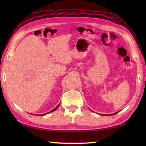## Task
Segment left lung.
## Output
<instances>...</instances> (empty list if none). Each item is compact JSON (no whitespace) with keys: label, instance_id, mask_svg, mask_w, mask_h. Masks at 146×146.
<instances>
[{"label":"left lung","instance_id":"1","mask_svg":"<svg viewBox=\"0 0 146 146\" xmlns=\"http://www.w3.org/2000/svg\"><path fill=\"white\" fill-rule=\"evenodd\" d=\"M118 112H117V113H113V114H110V115H105V114H101L102 115H103V116H107V115H109V116H110V115H115V114H117Z\"/></svg>","mask_w":146,"mask_h":146}]
</instances>
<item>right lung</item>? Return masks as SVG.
Returning <instances> with one entry per match:
<instances>
[{
	"label": "right lung",
	"instance_id": "obj_1",
	"mask_svg": "<svg viewBox=\"0 0 146 146\" xmlns=\"http://www.w3.org/2000/svg\"><path fill=\"white\" fill-rule=\"evenodd\" d=\"M60 106V104H59L57 106H56V108H54L53 109V110H51V111H49V112H48V113H45V114H42V115H38L39 116H43V115H46V114H48V113H51V112H53V111H55L56 110V109H57L58 108V106ZM31 115H33V114H31Z\"/></svg>",
	"mask_w": 146,
	"mask_h": 146
}]
</instances>
